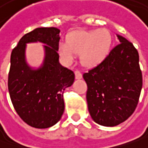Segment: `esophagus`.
I'll return each mask as SVG.
<instances>
[{
    "label": "esophagus",
    "instance_id": "esophagus-1",
    "mask_svg": "<svg viewBox=\"0 0 148 148\" xmlns=\"http://www.w3.org/2000/svg\"><path fill=\"white\" fill-rule=\"evenodd\" d=\"M75 77H76V79H81L82 77V75L81 73V71H75Z\"/></svg>",
    "mask_w": 148,
    "mask_h": 148
}]
</instances>
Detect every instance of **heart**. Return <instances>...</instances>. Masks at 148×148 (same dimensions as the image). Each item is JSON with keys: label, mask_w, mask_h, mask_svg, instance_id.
I'll list each match as a JSON object with an SVG mask.
<instances>
[{"label": "heart", "mask_w": 148, "mask_h": 148, "mask_svg": "<svg viewBox=\"0 0 148 148\" xmlns=\"http://www.w3.org/2000/svg\"><path fill=\"white\" fill-rule=\"evenodd\" d=\"M112 43L110 33L100 28L91 31H75L67 36L66 42L58 45L60 56L66 63H71L76 54L86 66H94L108 55Z\"/></svg>", "instance_id": "b5f03b06"}]
</instances>
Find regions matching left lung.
<instances>
[{
	"label": "left lung",
	"mask_w": 148,
	"mask_h": 148,
	"mask_svg": "<svg viewBox=\"0 0 148 148\" xmlns=\"http://www.w3.org/2000/svg\"><path fill=\"white\" fill-rule=\"evenodd\" d=\"M120 44L97 66L83 74L90 115L97 124L115 126L135 111L143 88L139 55L132 43L117 34Z\"/></svg>",
	"instance_id": "8db88e82"
}]
</instances>
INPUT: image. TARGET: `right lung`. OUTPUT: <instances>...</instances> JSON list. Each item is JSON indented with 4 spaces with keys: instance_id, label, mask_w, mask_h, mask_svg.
Returning <instances> with one entry per match:
<instances>
[{
    "instance_id": "obj_1",
    "label": "right lung",
    "mask_w": 148,
    "mask_h": 148,
    "mask_svg": "<svg viewBox=\"0 0 148 148\" xmlns=\"http://www.w3.org/2000/svg\"><path fill=\"white\" fill-rule=\"evenodd\" d=\"M60 30L38 27L23 35L11 55L8 91L13 107L28 125L45 129L60 120L65 103L63 93L73 84L75 74L59 62ZM45 43V58L38 69L26 63L27 43Z\"/></svg>"
}]
</instances>
